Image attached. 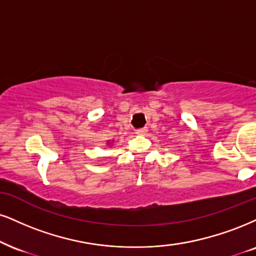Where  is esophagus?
Instances as JSON below:
<instances>
[{
  "instance_id": "34e87169",
  "label": "esophagus",
  "mask_w": 256,
  "mask_h": 256,
  "mask_svg": "<svg viewBox=\"0 0 256 256\" xmlns=\"http://www.w3.org/2000/svg\"><path fill=\"white\" fill-rule=\"evenodd\" d=\"M147 127H142V128H138V129H136V130H135V133L136 134H138V135H144L147 133Z\"/></svg>"
}]
</instances>
